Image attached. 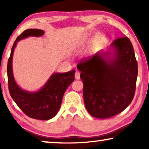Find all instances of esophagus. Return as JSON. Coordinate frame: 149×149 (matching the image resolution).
<instances>
[{
  "label": "esophagus",
  "mask_w": 149,
  "mask_h": 149,
  "mask_svg": "<svg viewBox=\"0 0 149 149\" xmlns=\"http://www.w3.org/2000/svg\"><path fill=\"white\" fill-rule=\"evenodd\" d=\"M75 79H80V73L79 72H76L75 74Z\"/></svg>",
  "instance_id": "esophagus-1"
}]
</instances>
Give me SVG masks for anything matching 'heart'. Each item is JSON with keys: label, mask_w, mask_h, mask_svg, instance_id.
Masks as SVG:
<instances>
[{"label": "heart", "mask_w": 149, "mask_h": 149, "mask_svg": "<svg viewBox=\"0 0 149 149\" xmlns=\"http://www.w3.org/2000/svg\"><path fill=\"white\" fill-rule=\"evenodd\" d=\"M84 39L80 40V41H77L76 43L74 45V48H75V49H78V48H80L82 46L83 44H84Z\"/></svg>", "instance_id": "obj_1"}]
</instances>
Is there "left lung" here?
<instances>
[{
	"instance_id": "8db88e82",
	"label": "left lung",
	"mask_w": 149,
	"mask_h": 149,
	"mask_svg": "<svg viewBox=\"0 0 149 149\" xmlns=\"http://www.w3.org/2000/svg\"><path fill=\"white\" fill-rule=\"evenodd\" d=\"M110 50L114 52H98L77 65L84 83L85 108L92 116L102 119L120 114L130 105L138 74L135 52L128 37L114 40Z\"/></svg>"
}]
</instances>
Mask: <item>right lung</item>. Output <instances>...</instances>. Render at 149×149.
Here are the masks:
<instances>
[{
	"mask_svg": "<svg viewBox=\"0 0 149 149\" xmlns=\"http://www.w3.org/2000/svg\"><path fill=\"white\" fill-rule=\"evenodd\" d=\"M44 33V31L38 29L25 30L14 42L7 65L8 89L12 98L27 116L41 120H50L56 115L65 90L74 81L75 72V70H72L65 73H54L44 86L36 92L27 91L17 85L12 64L17 42L28 37L42 36Z\"/></svg>",
	"mask_w": 149,
	"mask_h": 149,
	"instance_id": "obj_1",
	"label": "right lung"
}]
</instances>
